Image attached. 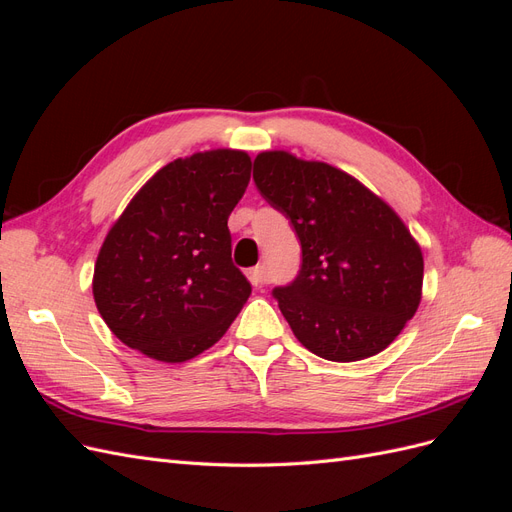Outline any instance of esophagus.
<instances>
[{"instance_id": "esophagus-1", "label": "esophagus", "mask_w": 512, "mask_h": 512, "mask_svg": "<svg viewBox=\"0 0 512 512\" xmlns=\"http://www.w3.org/2000/svg\"><path fill=\"white\" fill-rule=\"evenodd\" d=\"M265 273H267V271H265V267H262V265H258V267L247 271V275H250V280H252L254 286H262V284H265V277H267Z\"/></svg>"}]
</instances>
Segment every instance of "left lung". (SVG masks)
I'll return each mask as SVG.
<instances>
[{
    "label": "left lung",
    "instance_id": "left-lung-1",
    "mask_svg": "<svg viewBox=\"0 0 512 512\" xmlns=\"http://www.w3.org/2000/svg\"><path fill=\"white\" fill-rule=\"evenodd\" d=\"M254 181L301 241L297 280L273 290L294 337L322 359L363 361L404 331L423 294V252L399 215L327 162L262 151Z\"/></svg>",
    "mask_w": 512,
    "mask_h": 512
}]
</instances>
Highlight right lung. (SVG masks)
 I'll list each match as a JSON object with an SVG mask.
<instances>
[{
  "instance_id": "right-lung-1",
  "label": "right lung",
  "mask_w": 512,
  "mask_h": 512,
  "mask_svg": "<svg viewBox=\"0 0 512 512\" xmlns=\"http://www.w3.org/2000/svg\"><path fill=\"white\" fill-rule=\"evenodd\" d=\"M250 175L245 151L209 149L166 164L136 192L108 230L91 284L123 344L183 363L220 342L252 294L232 265L228 230Z\"/></svg>"
}]
</instances>
